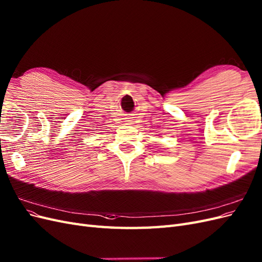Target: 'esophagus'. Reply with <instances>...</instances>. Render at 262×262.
<instances>
[{"instance_id":"34e87169","label":"esophagus","mask_w":262,"mask_h":262,"mask_svg":"<svg viewBox=\"0 0 262 262\" xmlns=\"http://www.w3.org/2000/svg\"><path fill=\"white\" fill-rule=\"evenodd\" d=\"M125 124H128V125H133V124H134V121L132 120V118H126Z\"/></svg>"}]
</instances>
